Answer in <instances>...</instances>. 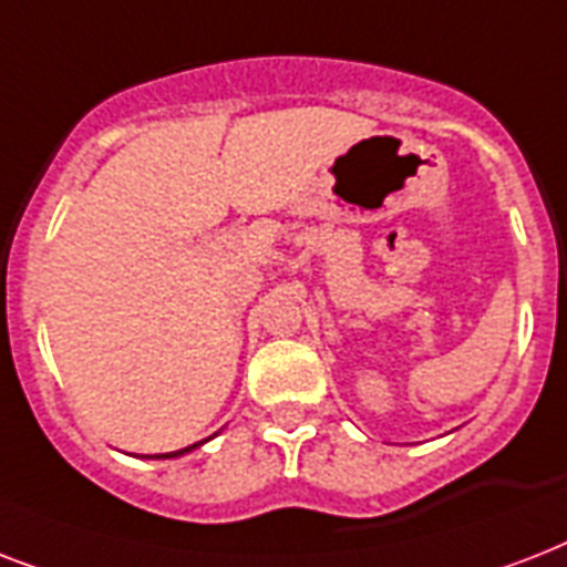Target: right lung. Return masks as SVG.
Segmentation results:
<instances>
[{
    "mask_svg": "<svg viewBox=\"0 0 567 567\" xmlns=\"http://www.w3.org/2000/svg\"><path fill=\"white\" fill-rule=\"evenodd\" d=\"M205 441H212V439H205ZM205 441H196V444H190V447H185V450H173V453H158V456H146V458H176V456H185V453H190V450L203 447Z\"/></svg>",
    "mask_w": 567,
    "mask_h": 567,
    "instance_id": "add662e5",
    "label": "right lung"
}]
</instances>
